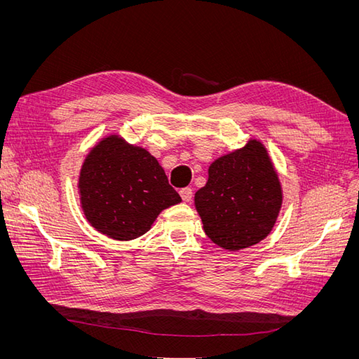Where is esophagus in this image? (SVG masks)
Returning a JSON list of instances; mask_svg holds the SVG:
<instances>
[{"label": "esophagus", "instance_id": "obj_1", "mask_svg": "<svg viewBox=\"0 0 359 359\" xmlns=\"http://www.w3.org/2000/svg\"><path fill=\"white\" fill-rule=\"evenodd\" d=\"M180 194H181L182 201L189 202V201H191V196H193V190H191V187H184V189H181V190H180Z\"/></svg>", "mask_w": 359, "mask_h": 359}]
</instances>
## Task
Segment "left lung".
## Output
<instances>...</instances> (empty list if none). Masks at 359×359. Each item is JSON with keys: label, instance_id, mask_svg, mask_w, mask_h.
Returning <instances> with one entry per match:
<instances>
[{"label": "left lung", "instance_id": "8db88e82", "mask_svg": "<svg viewBox=\"0 0 359 359\" xmlns=\"http://www.w3.org/2000/svg\"><path fill=\"white\" fill-rule=\"evenodd\" d=\"M194 203L210 240L226 250L257 244L271 232L281 208V187L273 163L257 140L210 166Z\"/></svg>", "mask_w": 359, "mask_h": 359}]
</instances>
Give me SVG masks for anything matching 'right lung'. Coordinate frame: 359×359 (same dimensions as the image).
Instances as JSON below:
<instances>
[{
    "label": "right lung",
    "instance_id": "1",
    "mask_svg": "<svg viewBox=\"0 0 359 359\" xmlns=\"http://www.w3.org/2000/svg\"><path fill=\"white\" fill-rule=\"evenodd\" d=\"M79 190L88 222L119 241L144 235L163 210L181 202L158 161L118 136L103 139L86 156Z\"/></svg>",
    "mask_w": 359,
    "mask_h": 359
}]
</instances>
